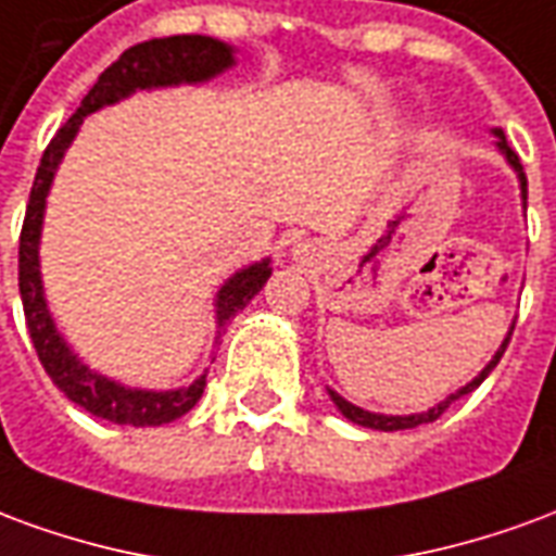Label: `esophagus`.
<instances>
[{
    "mask_svg": "<svg viewBox=\"0 0 556 556\" xmlns=\"http://www.w3.org/2000/svg\"><path fill=\"white\" fill-rule=\"evenodd\" d=\"M303 250H306V247H301V250H294V255H301V253H303Z\"/></svg>",
    "mask_w": 556,
    "mask_h": 556,
    "instance_id": "obj_1",
    "label": "esophagus"
}]
</instances>
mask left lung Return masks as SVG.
<instances>
[{
	"mask_svg": "<svg viewBox=\"0 0 556 556\" xmlns=\"http://www.w3.org/2000/svg\"><path fill=\"white\" fill-rule=\"evenodd\" d=\"M494 137H497V148L503 151V157L509 160V166H513L515 172H518V184H521V199H525V207H527V175H525V166H521V160H518V154H515L513 148H509V142H506V137H503V130H494ZM515 325L509 327V333H506V339H503V345L497 349V354L491 357L489 366L482 369V372L470 381V384H465L458 393H453V396H446L441 402V405H434V408L422 410V414H408V417H387V414H372V410H363L357 408V405H351V402H345V399L339 396V393H333L330 390V399H333V405H337L339 410H342V417H349L351 422H357V426H366V429H378V431H402V429H417V426H422V422H434V419L441 417L443 410L453 405L455 399L467 396V393H473L485 378H489V372L501 363L503 351H506V345H509V337H513Z\"/></svg>",
	"mask_w": 556,
	"mask_h": 556,
	"instance_id": "8db88e82",
	"label": "left lung"
}]
</instances>
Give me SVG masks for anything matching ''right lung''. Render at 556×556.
Wrapping results in <instances>:
<instances>
[{"mask_svg":"<svg viewBox=\"0 0 556 556\" xmlns=\"http://www.w3.org/2000/svg\"><path fill=\"white\" fill-rule=\"evenodd\" d=\"M231 65H235V53L229 43L205 38V35H172V38H154V41L130 47L103 71L89 94L83 98L77 113L71 115L67 125L59 127V134L50 139L35 184H31L26 219H23V231H20V298H23L31 345L38 351V361L47 375L53 378V384L71 402H77L79 408H86L94 417L118 422V426H163V422L184 417L202 399L205 375H199L193 384L178 387V390H137V387H122L103 375L91 372L89 366L71 351L62 333L55 330L41 286L38 243H41L47 193H50V184H53L59 163L65 157L67 146L74 142L86 115L98 113L101 106H110V103H118L139 89L205 83ZM267 277H270V258H262L223 282L217 301H214L217 339L223 337L229 318H235L262 291Z\"/></svg>","mask_w":556,"mask_h":556,"instance_id":"add662e5","label":"right lung"}]
</instances>
